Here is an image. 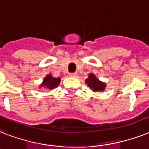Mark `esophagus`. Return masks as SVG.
Wrapping results in <instances>:
<instances>
[{"instance_id": "34e87169", "label": "esophagus", "mask_w": 149, "mask_h": 149, "mask_svg": "<svg viewBox=\"0 0 149 149\" xmlns=\"http://www.w3.org/2000/svg\"><path fill=\"white\" fill-rule=\"evenodd\" d=\"M69 76L70 77H76L77 76V73L76 72H74V73H70L69 74Z\"/></svg>"}]
</instances>
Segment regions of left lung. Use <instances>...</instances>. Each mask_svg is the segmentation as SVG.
I'll use <instances>...</instances> for the list:
<instances>
[{
    "mask_svg": "<svg viewBox=\"0 0 149 149\" xmlns=\"http://www.w3.org/2000/svg\"><path fill=\"white\" fill-rule=\"evenodd\" d=\"M85 83H86V84L88 85L89 88H91L94 91H104V88H105V84L97 80V78H96V77H95L94 74H89L88 78L86 79Z\"/></svg>",
    "mask_w": 149,
    "mask_h": 149,
    "instance_id": "obj_1",
    "label": "left lung"
}]
</instances>
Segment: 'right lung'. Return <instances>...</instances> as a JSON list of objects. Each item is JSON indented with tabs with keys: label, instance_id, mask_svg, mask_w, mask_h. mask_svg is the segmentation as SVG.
Returning <instances> with one entry per match:
<instances>
[{
	"label": "right lung",
	"instance_id": "add662e5",
	"mask_svg": "<svg viewBox=\"0 0 149 149\" xmlns=\"http://www.w3.org/2000/svg\"><path fill=\"white\" fill-rule=\"evenodd\" d=\"M60 78H53L51 74H48V75L44 79V81H43L41 86L46 87V88H47L49 89H54L56 88L58 86V84H60Z\"/></svg>",
	"mask_w": 149,
	"mask_h": 149
}]
</instances>
